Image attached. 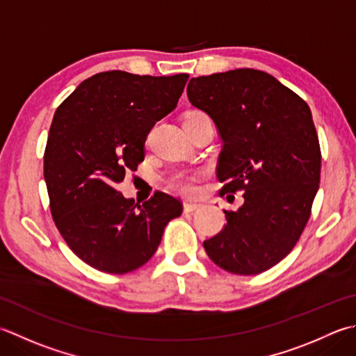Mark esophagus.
I'll return each mask as SVG.
<instances>
[{"mask_svg":"<svg viewBox=\"0 0 356 356\" xmlns=\"http://www.w3.org/2000/svg\"><path fill=\"white\" fill-rule=\"evenodd\" d=\"M200 208V205H197V204H188V202H185L184 204V211L185 213H194V211H197Z\"/></svg>","mask_w":356,"mask_h":356,"instance_id":"1","label":"esophagus"}]
</instances>
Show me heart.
Masks as SVG:
<instances>
[{
    "label": "heart",
    "instance_id": "obj_1",
    "mask_svg": "<svg viewBox=\"0 0 356 356\" xmlns=\"http://www.w3.org/2000/svg\"><path fill=\"white\" fill-rule=\"evenodd\" d=\"M200 174L194 171H179L170 177V186L184 196H196L199 191Z\"/></svg>",
    "mask_w": 356,
    "mask_h": 356
}]
</instances>
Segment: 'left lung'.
<instances>
[{
	"label": "left lung",
	"instance_id": "obj_1",
	"mask_svg": "<svg viewBox=\"0 0 356 356\" xmlns=\"http://www.w3.org/2000/svg\"><path fill=\"white\" fill-rule=\"evenodd\" d=\"M186 94L224 142L220 194L243 191V205L225 211L227 225L205 252L229 273H262L293 250L310 218L321 174L312 111L275 76L248 67L191 79Z\"/></svg>",
	"mask_w": 356,
	"mask_h": 356
}]
</instances>
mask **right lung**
<instances>
[{
    "instance_id": "obj_1",
    "label": "right lung",
    "mask_w": 356,
    "mask_h": 356,
    "mask_svg": "<svg viewBox=\"0 0 356 356\" xmlns=\"http://www.w3.org/2000/svg\"><path fill=\"white\" fill-rule=\"evenodd\" d=\"M188 74L100 72L55 111L44 151L51 213L69 248L88 266L123 275L156 253L182 204L157 191L132 205L115 185L145 159L146 136L177 106ZM138 210H135V207Z\"/></svg>"
}]
</instances>
